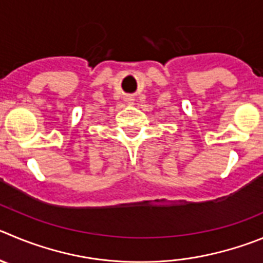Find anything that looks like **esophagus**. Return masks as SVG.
<instances>
[{
  "instance_id": "obj_1",
  "label": "esophagus",
  "mask_w": 263,
  "mask_h": 263,
  "mask_svg": "<svg viewBox=\"0 0 263 263\" xmlns=\"http://www.w3.org/2000/svg\"><path fill=\"white\" fill-rule=\"evenodd\" d=\"M124 101L132 104V101H134V97H132V96H126V97H124Z\"/></svg>"
}]
</instances>
